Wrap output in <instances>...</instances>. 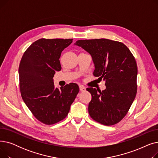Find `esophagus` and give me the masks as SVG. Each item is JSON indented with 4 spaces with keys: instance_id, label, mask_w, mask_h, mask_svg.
<instances>
[{
    "instance_id": "34e87169",
    "label": "esophagus",
    "mask_w": 158,
    "mask_h": 158,
    "mask_svg": "<svg viewBox=\"0 0 158 158\" xmlns=\"http://www.w3.org/2000/svg\"><path fill=\"white\" fill-rule=\"evenodd\" d=\"M79 89H80L81 92H85V91H86V88L83 86L80 85L79 86Z\"/></svg>"
}]
</instances>
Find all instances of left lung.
<instances>
[{
	"instance_id": "left-lung-1",
	"label": "left lung",
	"mask_w": 158,
	"mask_h": 158,
	"mask_svg": "<svg viewBox=\"0 0 158 158\" xmlns=\"http://www.w3.org/2000/svg\"><path fill=\"white\" fill-rule=\"evenodd\" d=\"M74 45L90 54L94 76L106 82L102 92L86 88L92 95L90 117L105 126L117 123L126 115L136 95L138 68L133 55L123 44L108 39L81 40Z\"/></svg>"
}]
</instances>
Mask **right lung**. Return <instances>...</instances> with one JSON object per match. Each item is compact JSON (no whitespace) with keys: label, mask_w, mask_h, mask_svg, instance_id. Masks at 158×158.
<instances>
[{"label":"right lung","mask_w":158,"mask_h":158,"mask_svg":"<svg viewBox=\"0 0 158 158\" xmlns=\"http://www.w3.org/2000/svg\"><path fill=\"white\" fill-rule=\"evenodd\" d=\"M73 39H40L26 50L21 59L19 80L21 95L33 115L47 125L67 116L79 88L70 83L55 88L54 76L61 70L60 58Z\"/></svg>","instance_id":"1"}]
</instances>
